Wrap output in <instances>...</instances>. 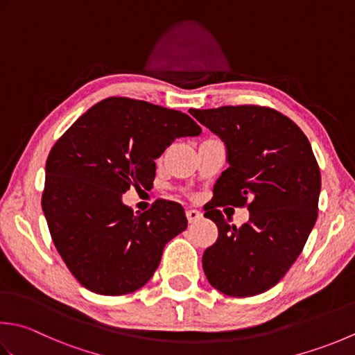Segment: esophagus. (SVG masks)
I'll return each instance as SVG.
<instances>
[{
  "mask_svg": "<svg viewBox=\"0 0 355 355\" xmlns=\"http://www.w3.org/2000/svg\"><path fill=\"white\" fill-rule=\"evenodd\" d=\"M186 217H187V221H189V223H196V221H198L201 217H203V214H201L197 209H187Z\"/></svg>",
  "mask_w": 355,
  "mask_h": 355,
  "instance_id": "obj_1",
  "label": "esophagus"
}]
</instances>
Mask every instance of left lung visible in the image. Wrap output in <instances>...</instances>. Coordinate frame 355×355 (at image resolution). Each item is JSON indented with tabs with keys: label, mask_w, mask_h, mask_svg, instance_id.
<instances>
[{
	"label": "left lung",
	"mask_w": 355,
	"mask_h": 355,
	"mask_svg": "<svg viewBox=\"0 0 355 355\" xmlns=\"http://www.w3.org/2000/svg\"><path fill=\"white\" fill-rule=\"evenodd\" d=\"M189 112L227 149L229 168L205 206L218 227L217 243L203 254L207 282L229 297L259 295L283 279L315 225L322 177L314 152L275 109L241 104ZM221 205H246L252 217L229 227Z\"/></svg>",
	"instance_id": "left-lung-1"
}]
</instances>
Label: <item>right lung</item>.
<instances>
[{
  "instance_id": "right-lung-1",
  "label": "right lung",
  "mask_w": 355,
  "mask_h": 355,
  "mask_svg": "<svg viewBox=\"0 0 355 355\" xmlns=\"http://www.w3.org/2000/svg\"><path fill=\"white\" fill-rule=\"evenodd\" d=\"M201 128L180 110L110 96L83 114L49 152L41 206L72 275L101 295L144 286L166 243L187 227L183 206L157 200L141 214L123 205L130 186L150 189L155 159Z\"/></svg>"
}]
</instances>
